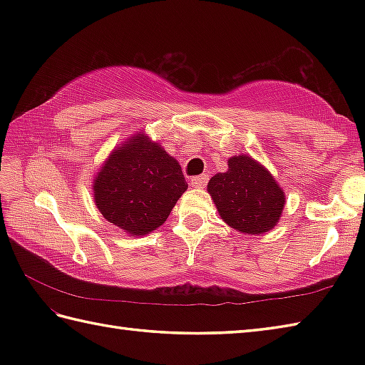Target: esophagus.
Listing matches in <instances>:
<instances>
[{"instance_id":"esophagus-1","label":"esophagus","mask_w":365,"mask_h":365,"mask_svg":"<svg viewBox=\"0 0 365 365\" xmlns=\"http://www.w3.org/2000/svg\"><path fill=\"white\" fill-rule=\"evenodd\" d=\"M208 182V175L202 174V175H197V177H192L191 178V185L195 188H204Z\"/></svg>"}]
</instances>
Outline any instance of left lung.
I'll list each match as a JSON object with an SVG mask.
<instances>
[{"label": "left lung", "mask_w": 365, "mask_h": 365, "mask_svg": "<svg viewBox=\"0 0 365 365\" xmlns=\"http://www.w3.org/2000/svg\"><path fill=\"white\" fill-rule=\"evenodd\" d=\"M207 188L222 221L247 235L274 227L285 204L273 175L246 155L232 157L227 173L213 175Z\"/></svg>", "instance_id": "8db88e82"}]
</instances>
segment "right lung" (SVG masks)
<instances>
[{"label": "right lung", "instance_id": "right-lung-1", "mask_svg": "<svg viewBox=\"0 0 365 365\" xmlns=\"http://www.w3.org/2000/svg\"><path fill=\"white\" fill-rule=\"evenodd\" d=\"M187 188L177 160L139 135L111 153L94 180V197L105 220L145 235L168 220Z\"/></svg>", "mask_w": 365, "mask_h": 365}]
</instances>
